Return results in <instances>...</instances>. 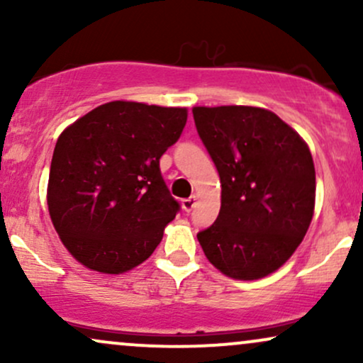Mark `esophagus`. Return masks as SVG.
I'll use <instances>...</instances> for the list:
<instances>
[{"mask_svg": "<svg viewBox=\"0 0 363 363\" xmlns=\"http://www.w3.org/2000/svg\"><path fill=\"white\" fill-rule=\"evenodd\" d=\"M196 201H198V198H196V196H191V198L182 199V208H184V211H187V213H189V211L196 206Z\"/></svg>", "mask_w": 363, "mask_h": 363, "instance_id": "esophagus-1", "label": "esophagus"}]
</instances>
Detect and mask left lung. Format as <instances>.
I'll list each match as a JSON object with an SVG mask.
<instances>
[{
    "instance_id": "1",
    "label": "left lung",
    "mask_w": 363,
    "mask_h": 363,
    "mask_svg": "<svg viewBox=\"0 0 363 363\" xmlns=\"http://www.w3.org/2000/svg\"><path fill=\"white\" fill-rule=\"evenodd\" d=\"M222 184L215 223L198 234L208 261L235 280L277 272L307 234L315 201L309 147L272 111L194 107Z\"/></svg>"
}]
</instances>
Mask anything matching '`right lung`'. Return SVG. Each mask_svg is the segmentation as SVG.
Returning a JSON list of instances; mask_svg holds the SVG:
<instances>
[{"instance_id":"1","label":"right lung","mask_w":363,"mask_h":363,"mask_svg":"<svg viewBox=\"0 0 363 363\" xmlns=\"http://www.w3.org/2000/svg\"><path fill=\"white\" fill-rule=\"evenodd\" d=\"M184 107L107 102L57 138L48 206L61 242L83 266L129 272L152 256L181 205L160 157L186 126Z\"/></svg>"}]
</instances>
